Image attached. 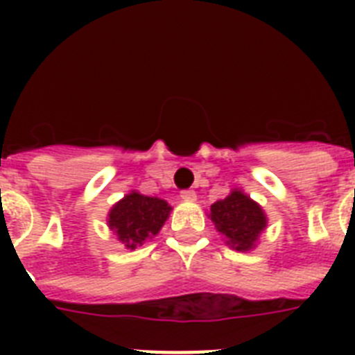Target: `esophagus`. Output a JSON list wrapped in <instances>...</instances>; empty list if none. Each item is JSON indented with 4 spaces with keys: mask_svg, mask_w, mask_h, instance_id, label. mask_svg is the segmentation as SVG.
Wrapping results in <instances>:
<instances>
[{
    "mask_svg": "<svg viewBox=\"0 0 355 355\" xmlns=\"http://www.w3.org/2000/svg\"><path fill=\"white\" fill-rule=\"evenodd\" d=\"M180 197L184 200H197V193H195L193 189H184V191H180Z\"/></svg>",
    "mask_w": 355,
    "mask_h": 355,
    "instance_id": "esophagus-1",
    "label": "esophagus"
}]
</instances>
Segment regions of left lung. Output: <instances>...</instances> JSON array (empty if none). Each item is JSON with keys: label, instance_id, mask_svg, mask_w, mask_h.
I'll use <instances>...</instances> for the list:
<instances>
[{"label": "left lung", "instance_id": "8db88e82", "mask_svg": "<svg viewBox=\"0 0 355 355\" xmlns=\"http://www.w3.org/2000/svg\"><path fill=\"white\" fill-rule=\"evenodd\" d=\"M210 219L217 232L225 236L227 245L239 252L256 247L259 234L267 227L261 206L239 189H234L228 197L211 205Z\"/></svg>", "mask_w": 355, "mask_h": 355}]
</instances>
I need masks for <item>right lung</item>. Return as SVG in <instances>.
<instances>
[{
    "mask_svg": "<svg viewBox=\"0 0 355 355\" xmlns=\"http://www.w3.org/2000/svg\"><path fill=\"white\" fill-rule=\"evenodd\" d=\"M169 214L171 206L164 199L130 191L112 206L108 227L128 250H134L160 232Z\"/></svg>",
    "mask_w": 355,
    "mask_h": 355,
    "instance_id": "add662e5",
    "label": "right lung"
}]
</instances>
